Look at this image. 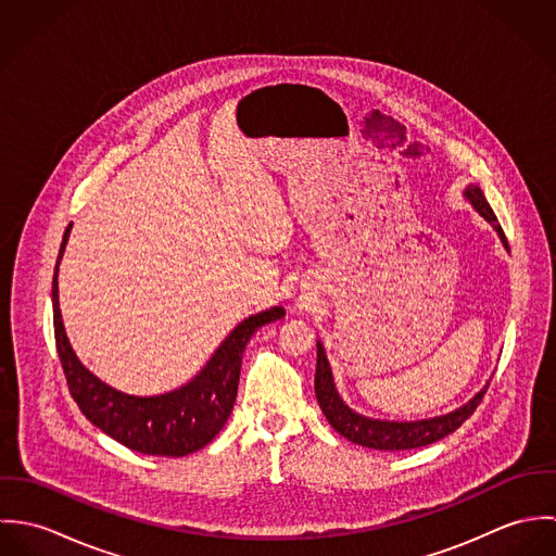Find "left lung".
Returning <instances> with one entry per match:
<instances>
[{
    "label": "left lung",
    "instance_id": "obj_1",
    "mask_svg": "<svg viewBox=\"0 0 556 556\" xmlns=\"http://www.w3.org/2000/svg\"><path fill=\"white\" fill-rule=\"evenodd\" d=\"M465 199L473 205V210L485 223L492 225V229L496 231V236L503 241V245L509 248L505 233H503L501 225L496 223V216H494L492 207L488 205L481 188L477 184H469L465 188ZM488 386H490V381L469 402H465L463 406H458V408H454L452 413H445V415H437V417H430V419H417V421L372 419V417L355 413L349 404H344V400L340 397L338 390H336L331 366H329L327 355H325V346H323L320 340H317L315 394H317L318 406L325 413L329 426L338 434H342L344 439H349L351 443H357L362 447L396 452V450H415V447H424V445H430L434 441H441L443 437L458 430L465 424V419H469L473 415V410L485 394Z\"/></svg>",
    "mask_w": 556,
    "mask_h": 556
}]
</instances>
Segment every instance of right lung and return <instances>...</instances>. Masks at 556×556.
Segmentation results:
<instances>
[{
    "label": "right lung",
    "mask_w": 556,
    "mask_h": 556,
    "mask_svg": "<svg viewBox=\"0 0 556 556\" xmlns=\"http://www.w3.org/2000/svg\"><path fill=\"white\" fill-rule=\"evenodd\" d=\"M73 225H68L53 276V327L60 362L68 390L79 404L80 413L104 434L132 452L150 456H188L205 447L227 424L238 396L241 355L252 333L285 317L282 306L243 318L220 342L207 364L188 383L159 396L124 394L80 364L64 329L60 311L58 274Z\"/></svg>",
    "instance_id": "add662e5"
}]
</instances>
